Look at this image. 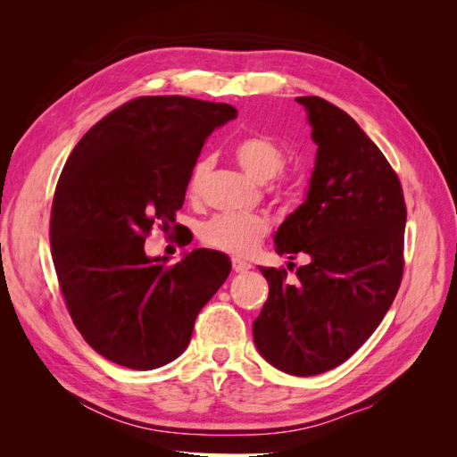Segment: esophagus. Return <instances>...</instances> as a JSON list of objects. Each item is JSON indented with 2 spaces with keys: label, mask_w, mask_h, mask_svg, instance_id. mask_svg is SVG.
<instances>
[{
  "label": "esophagus",
  "mask_w": 457,
  "mask_h": 457,
  "mask_svg": "<svg viewBox=\"0 0 457 457\" xmlns=\"http://www.w3.org/2000/svg\"><path fill=\"white\" fill-rule=\"evenodd\" d=\"M250 269H252V262H247V261L238 259V257L232 259V270L234 272H247Z\"/></svg>",
  "instance_id": "obj_1"
}]
</instances>
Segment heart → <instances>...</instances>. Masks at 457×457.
Here are the masks:
<instances>
[{"instance_id": "obj_1", "label": "heart", "mask_w": 457, "mask_h": 457, "mask_svg": "<svg viewBox=\"0 0 457 457\" xmlns=\"http://www.w3.org/2000/svg\"><path fill=\"white\" fill-rule=\"evenodd\" d=\"M234 158L240 168L257 183H267L284 165V152L270 137L253 133L240 139L234 146ZM207 171V162L202 160L192 170L188 192L196 195ZM270 230V219L265 213H219L202 223L200 240L213 250L232 255H247L255 250L259 240Z\"/></svg>"}]
</instances>
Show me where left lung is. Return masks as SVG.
I'll return each instance as SVG.
<instances>
[{
	"mask_svg": "<svg viewBox=\"0 0 457 457\" xmlns=\"http://www.w3.org/2000/svg\"><path fill=\"white\" fill-rule=\"evenodd\" d=\"M305 106L316 148L307 198L274 234L276 253L309 265L259 267L269 299L253 322L255 347L292 376H316L362 347L403 280L406 205L389 162L362 128L320 96Z\"/></svg>",
	"mask_w": 457,
	"mask_h": 457,
	"instance_id": "obj_1",
	"label": "left lung"
}]
</instances>
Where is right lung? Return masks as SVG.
Masks as SVG:
<instances>
[{"label": "right lung", "mask_w": 457, "mask_h": 457, "mask_svg": "<svg viewBox=\"0 0 457 457\" xmlns=\"http://www.w3.org/2000/svg\"><path fill=\"white\" fill-rule=\"evenodd\" d=\"M238 110L179 95L139 96L110 112L68 156L51 210V253L76 328L110 362L154 370L188 347L202 307L230 272L195 250L148 257L152 225L170 228L200 150Z\"/></svg>", "instance_id": "add662e5"}]
</instances>
